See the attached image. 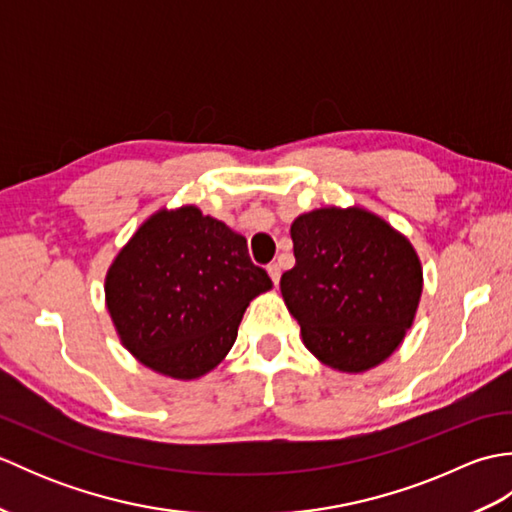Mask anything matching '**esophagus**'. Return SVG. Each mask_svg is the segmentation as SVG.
<instances>
[{
  "label": "esophagus",
  "mask_w": 512,
  "mask_h": 512,
  "mask_svg": "<svg viewBox=\"0 0 512 512\" xmlns=\"http://www.w3.org/2000/svg\"><path fill=\"white\" fill-rule=\"evenodd\" d=\"M268 275H270V279H273V284L277 286V281H279V277H281L279 264H270V266H268Z\"/></svg>",
  "instance_id": "esophagus-1"
}]
</instances>
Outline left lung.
Wrapping results in <instances>:
<instances>
[{
    "mask_svg": "<svg viewBox=\"0 0 512 512\" xmlns=\"http://www.w3.org/2000/svg\"><path fill=\"white\" fill-rule=\"evenodd\" d=\"M295 266L281 295L308 350L341 372H365L396 350L422 292L416 250L363 209H317L290 226Z\"/></svg>",
    "mask_w": 512,
    "mask_h": 512,
    "instance_id": "left-lung-1",
    "label": "left lung"
}]
</instances>
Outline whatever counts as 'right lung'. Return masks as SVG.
Returning <instances> with one entry per match:
<instances>
[{"label": "right lung", "mask_w": 512, "mask_h": 512, "mask_svg": "<svg viewBox=\"0 0 512 512\" xmlns=\"http://www.w3.org/2000/svg\"><path fill=\"white\" fill-rule=\"evenodd\" d=\"M273 286L242 235L195 206L158 211L105 279L121 341L156 372L191 380L231 350L248 301Z\"/></svg>", "instance_id": "add662e5"}]
</instances>
